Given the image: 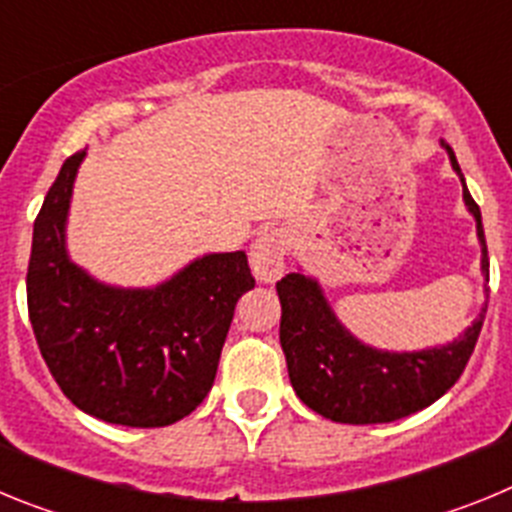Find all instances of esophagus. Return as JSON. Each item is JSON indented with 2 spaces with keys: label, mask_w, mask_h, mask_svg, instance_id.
Segmentation results:
<instances>
[{
  "label": "esophagus",
  "mask_w": 512,
  "mask_h": 512,
  "mask_svg": "<svg viewBox=\"0 0 512 512\" xmlns=\"http://www.w3.org/2000/svg\"><path fill=\"white\" fill-rule=\"evenodd\" d=\"M289 256V235L284 230H266L251 246L253 277L264 284H274L284 274Z\"/></svg>",
  "instance_id": "34e87169"
}]
</instances>
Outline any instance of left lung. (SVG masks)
Instances as JSON below:
<instances>
[{
  "label": "left lung",
  "instance_id": "left-lung-1",
  "mask_svg": "<svg viewBox=\"0 0 512 512\" xmlns=\"http://www.w3.org/2000/svg\"><path fill=\"white\" fill-rule=\"evenodd\" d=\"M446 151L451 156V166L461 176L454 151L449 146ZM461 189L469 212L477 220L482 271L490 279L482 215L464 184V176ZM277 295L282 302L279 341L287 356L289 382L297 397L323 418L351 425L392 423L428 408L431 402L446 395L467 369L487 312L485 302L472 328H467V333L449 346L425 348L413 354H390L356 341L336 320L318 282L292 271L277 282Z\"/></svg>",
  "mask_w": 512,
  "mask_h": 512
}]
</instances>
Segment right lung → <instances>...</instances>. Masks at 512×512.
Masks as SVG:
<instances>
[{
    "instance_id": "obj_1",
    "label": "right lung",
    "mask_w": 512,
    "mask_h": 512,
    "mask_svg": "<svg viewBox=\"0 0 512 512\" xmlns=\"http://www.w3.org/2000/svg\"><path fill=\"white\" fill-rule=\"evenodd\" d=\"M84 151L63 161L35 217L27 312L61 392L104 423L164 428L207 397L233 320L253 289L243 251L210 253L156 289H115L71 264L63 225Z\"/></svg>"
}]
</instances>
